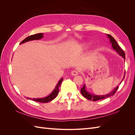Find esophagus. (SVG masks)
<instances>
[{"instance_id": "34e87169", "label": "esophagus", "mask_w": 135, "mask_h": 135, "mask_svg": "<svg viewBox=\"0 0 135 135\" xmlns=\"http://www.w3.org/2000/svg\"><path fill=\"white\" fill-rule=\"evenodd\" d=\"M71 74H72V75H73V76L77 75L78 74V71H76V70H73V71H71Z\"/></svg>"}]
</instances>
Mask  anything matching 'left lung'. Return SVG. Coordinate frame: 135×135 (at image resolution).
Masks as SVG:
<instances>
[{"instance_id":"8db88e82","label":"left lung","mask_w":135,"mask_h":135,"mask_svg":"<svg viewBox=\"0 0 135 135\" xmlns=\"http://www.w3.org/2000/svg\"><path fill=\"white\" fill-rule=\"evenodd\" d=\"M107 36L110 39V43H112L113 48L114 49V50L116 51L118 54H119L120 56H121L122 57H123L125 60L124 52L120 47L119 45L118 44L116 40L114 39V38L113 37L112 35L108 34ZM124 76H125V73H124V75L123 76V79L124 78ZM123 80H122V81H123ZM122 81L120 82V83H122ZM118 88H119V87L117 86L116 88H114L111 92H110L109 93L107 94V95H92V94L89 93L88 91H87L86 89H85V85L84 84L83 85V87H82V88H81L80 92L81 93V95H82L85 98H86L87 99L89 100H92V101H97V100H102V99H105V98H108L109 97L113 96L114 94H115V93L116 92V91H117V89H118Z\"/></svg>"}]
</instances>
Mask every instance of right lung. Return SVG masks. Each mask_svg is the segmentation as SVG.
<instances>
[{"instance_id": "add662e5", "label": "right lung", "mask_w": 135, "mask_h": 135, "mask_svg": "<svg viewBox=\"0 0 135 135\" xmlns=\"http://www.w3.org/2000/svg\"><path fill=\"white\" fill-rule=\"evenodd\" d=\"M43 37V33H38V34H36L28 36L25 39L23 40L20 43V44H22L25 42H26L30 41V40H39V39H42ZM62 80H63V78H61L59 80L58 83L57 84V85H56V87L54 89V91H53L50 95H48V96H47L46 97H43V98H38V99H31V98H27V99L32 100L36 101V102H39V103H48V102H50V101H52V100H54L57 96L58 93H59V87L60 86L61 83H62Z\"/></svg>"}]
</instances>
